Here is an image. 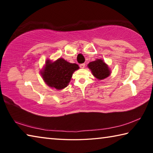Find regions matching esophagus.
<instances>
[{"label": "esophagus", "mask_w": 153, "mask_h": 153, "mask_svg": "<svg viewBox=\"0 0 153 153\" xmlns=\"http://www.w3.org/2000/svg\"><path fill=\"white\" fill-rule=\"evenodd\" d=\"M79 67H80V68H82V69H84V67H85V64H84V63L80 64V65H79Z\"/></svg>", "instance_id": "esophagus-1"}]
</instances>
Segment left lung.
Masks as SVG:
<instances>
[{
  "label": "left lung",
  "mask_w": 153,
  "mask_h": 153,
  "mask_svg": "<svg viewBox=\"0 0 153 153\" xmlns=\"http://www.w3.org/2000/svg\"><path fill=\"white\" fill-rule=\"evenodd\" d=\"M88 67L92 74L98 80H102L110 76L111 71L107 64L101 59H97L95 61L90 62Z\"/></svg>",
  "instance_id": "1"
}]
</instances>
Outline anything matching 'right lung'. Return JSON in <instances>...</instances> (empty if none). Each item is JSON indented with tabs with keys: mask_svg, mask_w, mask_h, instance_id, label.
Masks as SVG:
<instances>
[{
	"mask_svg": "<svg viewBox=\"0 0 153 153\" xmlns=\"http://www.w3.org/2000/svg\"><path fill=\"white\" fill-rule=\"evenodd\" d=\"M79 68L78 65L69 63L63 58L55 61L47 59L40 74L49 87L60 90L68 86L74 71Z\"/></svg>",
	"mask_w": 153,
	"mask_h": 153,
	"instance_id": "right-lung-1",
	"label": "right lung"
}]
</instances>
